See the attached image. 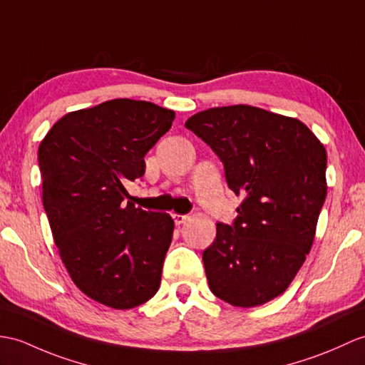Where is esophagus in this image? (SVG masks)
I'll return each mask as SVG.
<instances>
[{
	"mask_svg": "<svg viewBox=\"0 0 365 365\" xmlns=\"http://www.w3.org/2000/svg\"><path fill=\"white\" fill-rule=\"evenodd\" d=\"M188 215H179V213H174L173 215V219H174V222H175V225H182V224H185L186 221H188Z\"/></svg>",
	"mask_w": 365,
	"mask_h": 365,
	"instance_id": "esophagus-1",
	"label": "esophagus"
}]
</instances>
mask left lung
I'll list each match as a JSON object with an SVG mask.
<instances>
[{
	"mask_svg": "<svg viewBox=\"0 0 365 365\" xmlns=\"http://www.w3.org/2000/svg\"><path fill=\"white\" fill-rule=\"evenodd\" d=\"M221 158L242 203L203 250L211 292L233 307L282 295L307 259L327 197V150L297 118L252 106L203 110L185 123Z\"/></svg>",
	"mask_w": 365,
	"mask_h": 365,
	"instance_id": "8db88e82",
	"label": "left lung"
}]
</instances>
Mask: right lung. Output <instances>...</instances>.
<instances>
[{
    "label": "right lung",
    "mask_w": 365,
    "mask_h": 365,
    "mask_svg": "<svg viewBox=\"0 0 365 365\" xmlns=\"http://www.w3.org/2000/svg\"><path fill=\"white\" fill-rule=\"evenodd\" d=\"M175 113L148 101L112 99L62 116L38 146L43 207L74 284L108 308L157 294L174 221L141 210L124 185L141 179L144 155Z\"/></svg>",
    "instance_id": "1"
}]
</instances>
